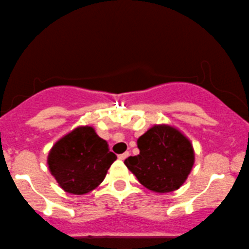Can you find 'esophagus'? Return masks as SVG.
Here are the masks:
<instances>
[{"label":"esophagus","instance_id":"1","mask_svg":"<svg viewBox=\"0 0 249 249\" xmlns=\"http://www.w3.org/2000/svg\"><path fill=\"white\" fill-rule=\"evenodd\" d=\"M129 151H126V152H124V154H120V155H118V158L120 160H126L127 157H129Z\"/></svg>","mask_w":249,"mask_h":249}]
</instances>
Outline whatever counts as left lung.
<instances>
[{"label":"left lung","mask_w":249,"mask_h":249,"mask_svg":"<svg viewBox=\"0 0 249 249\" xmlns=\"http://www.w3.org/2000/svg\"><path fill=\"white\" fill-rule=\"evenodd\" d=\"M139 154L125 160V165L146 189L171 193L187 181L195 152L190 139L176 127L156 124L137 139Z\"/></svg>","instance_id":"obj_1"}]
</instances>
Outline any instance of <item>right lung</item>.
Listing matches in <instances>:
<instances>
[{"label": "right lung", "mask_w": 249, "mask_h": 249, "mask_svg": "<svg viewBox=\"0 0 249 249\" xmlns=\"http://www.w3.org/2000/svg\"><path fill=\"white\" fill-rule=\"evenodd\" d=\"M117 156L92 126H78L49 150L47 164L60 188L73 195L89 193L105 178Z\"/></svg>", "instance_id": "add662e5"}]
</instances>
